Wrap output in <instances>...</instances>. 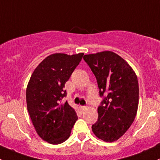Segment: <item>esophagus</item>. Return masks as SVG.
Masks as SVG:
<instances>
[{"label": "esophagus", "instance_id": "1", "mask_svg": "<svg viewBox=\"0 0 160 160\" xmlns=\"http://www.w3.org/2000/svg\"><path fill=\"white\" fill-rule=\"evenodd\" d=\"M80 108H81V110H82V111H84V110L86 109L87 107H86V106H82V105H81Z\"/></svg>", "mask_w": 160, "mask_h": 160}]
</instances>
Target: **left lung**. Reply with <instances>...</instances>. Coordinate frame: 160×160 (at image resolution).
<instances>
[{"instance_id": "1", "label": "left lung", "mask_w": 160, "mask_h": 160, "mask_svg": "<svg viewBox=\"0 0 160 160\" xmlns=\"http://www.w3.org/2000/svg\"><path fill=\"white\" fill-rule=\"evenodd\" d=\"M96 78L100 96L94 134L105 142L118 140L134 121L139 105V83L131 66L110 51L83 57Z\"/></svg>"}]
</instances>
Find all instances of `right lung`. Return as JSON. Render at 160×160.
Here are the masks:
<instances>
[{"instance_id": "add662e5", "label": "right lung", "mask_w": 160, "mask_h": 160, "mask_svg": "<svg viewBox=\"0 0 160 160\" xmlns=\"http://www.w3.org/2000/svg\"><path fill=\"white\" fill-rule=\"evenodd\" d=\"M84 53L68 55L55 53L48 56L34 69L26 89L27 108L38 135L44 141L57 145L70 136L78 119L68 102H62L63 90Z\"/></svg>"}]
</instances>
